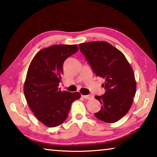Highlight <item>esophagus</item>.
<instances>
[{"label": "esophagus", "instance_id": "esophagus-1", "mask_svg": "<svg viewBox=\"0 0 157 157\" xmlns=\"http://www.w3.org/2000/svg\"><path fill=\"white\" fill-rule=\"evenodd\" d=\"M82 97L84 98V99H86V100H90L93 98V95H82Z\"/></svg>", "mask_w": 157, "mask_h": 157}]
</instances>
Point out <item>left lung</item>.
Masks as SVG:
<instances>
[{"label": "left lung", "mask_w": 157, "mask_h": 157, "mask_svg": "<svg viewBox=\"0 0 157 157\" xmlns=\"http://www.w3.org/2000/svg\"><path fill=\"white\" fill-rule=\"evenodd\" d=\"M79 47L95 75L105 79V94L95 96L102 107L94 115L105 123H115L128 112L136 94L132 67L123 52L106 41L79 44Z\"/></svg>", "instance_id": "1"}]
</instances>
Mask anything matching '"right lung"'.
Masks as SVG:
<instances>
[{"label":"right lung","mask_w":157,"mask_h":157,"mask_svg":"<svg viewBox=\"0 0 157 157\" xmlns=\"http://www.w3.org/2000/svg\"><path fill=\"white\" fill-rule=\"evenodd\" d=\"M78 50L76 44L53 45L39 50L29 66L23 85L25 99L34 115L47 127L62 124L72 102L81 97L79 92L59 88L63 62Z\"/></svg>","instance_id":"1"}]
</instances>
